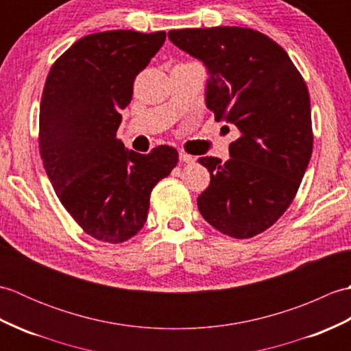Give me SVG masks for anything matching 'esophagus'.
Segmentation results:
<instances>
[{
  "mask_svg": "<svg viewBox=\"0 0 351 351\" xmlns=\"http://www.w3.org/2000/svg\"><path fill=\"white\" fill-rule=\"evenodd\" d=\"M180 160L182 161V162H187V164H190V162H193L195 161V158H193L191 155H189V154H185V152H181L180 154Z\"/></svg>",
  "mask_w": 351,
  "mask_h": 351,
  "instance_id": "34e87169",
  "label": "esophagus"
}]
</instances>
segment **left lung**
Returning <instances> with one entry per match:
<instances>
[{"label": "left lung", "mask_w": 351, "mask_h": 351, "mask_svg": "<svg viewBox=\"0 0 351 351\" xmlns=\"http://www.w3.org/2000/svg\"><path fill=\"white\" fill-rule=\"evenodd\" d=\"M169 39L205 64V102L215 121L240 130L226 162L197 160L211 176L199 211L229 237L264 232L293 202L311 160L308 87L285 49L252 28L171 29Z\"/></svg>", "instance_id": "1"}]
</instances>
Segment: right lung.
<instances>
[{"label":"right lung","mask_w":351,"mask_h":351,"mask_svg":"<svg viewBox=\"0 0 351 351\" xmlns=\"http://www.w3.org/2000/svg\"><path fill=\"white\" fill-rule=\"evenodd\" d=\"M164 40L166 32L84 36L57 58L43 87V167L66 211L99 241L123 243L145 226L152 189L178 162L171 146L143 155L116 138L134 80Z\"/></svg>","instance_id":"1"}]
</instances>
